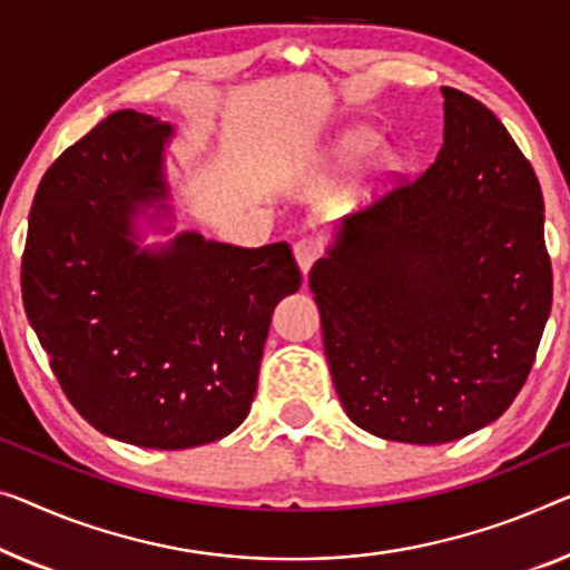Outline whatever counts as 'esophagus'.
<instances>
[{
    "mask_svg": "<svg viewBox=\"0 0 570 570\" xmlns=\"http://www.w3.org/2000/svg\"><path fill=\"white\" fill-rule=\"evenodd\" d=\"M320 256H322V243L317 240V237H302V240H296L294 258H296V263H299L304 276L309 274V268L320 261Z\"/></svg>",
    "mask_w": 570,
    "mask_h": 570,
    "instance_id": "obj_1",
    "label": "esophagus"
}]
</instances>
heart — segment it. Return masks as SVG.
Wrapping results in <instances>:
<instances>
[{
    "label": "heart",
    "mask_w": 570,
    "mask_h": 570,
    "mask_svg": "<svg viewBox=\"0 0 570 570\" xmlns=\"http://www.w3.org/2000/svg\"><path fill=\"white\" fill-rule=\"evenodd\" d=\"M373 146H376V138H373L371 132L351 130V132H345L343 138H340L337 148H335V156L343 160V164H353V160H358V158L366 156V153H371Z\"/></svg>",
    "instance_id": "obj_1"
}]
</instances>
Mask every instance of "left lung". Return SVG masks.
<instances>
[{
    "label": "left lung",
    "instance_id": "left-lung-1",
    "mask_svg": "<svg viewBox=\"0 0 570 570\" xmlns=\"http://www.w3.org/2000/svg\"><path fill=\"white\" fill-rule=\"evenodd\" d=\"M440 91L445 127L432 166L345 217L309 271L345 414L412 445L502 417L553 302L530 160L479 99Z\"/></svg>",
    "mask_w": 570,
    "mask_h": 570
}]
</instances>
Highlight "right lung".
Instances as JSON below:
<instances>
[{"mask_svg": "<svg viewBox=\"0 0 570 570\" xmlns=\"http://www.w3.org/2000/svg\"><path fill=\"white\" fill-rule=\"evenodd\" d=\"M171 135L120 109L66 148L22 253L24 312L68 402L101 435L156 450L215 443L248 417L271 314L302 284L286 243L181 233L140 248L135 217L168 197Z\"/></svg>", "mask_w": 570, "mask_h": 570, "instance_id": "add662e5", "label": "right lung"}]
</instances>
